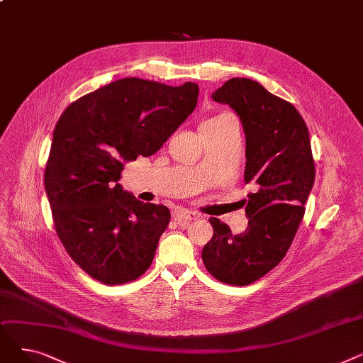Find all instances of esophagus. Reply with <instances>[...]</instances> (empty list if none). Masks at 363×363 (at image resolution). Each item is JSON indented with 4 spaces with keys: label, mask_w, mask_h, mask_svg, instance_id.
I'll return each mask as SVG.
<instances>
[{
    "label": "esophagus",
    "mask_w": 363,
    "mask_h": 363,
    "mask_svg": "<svg viewBox=\"0 0 363 363\" xmlns=\"http://www.w3.org/2000/svg\"><path fill=\"white\" fill-rule=\"evenodd\" d=\"M199 218H200L199 213H196L193 211H188V208H182V207H178L177 211L174 212V219L178 223H188V222L197 220Z\"/></svg>",
    "instance_id": "1"
}]
</instances>
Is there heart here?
<instances>
[{"label":"heart","instance_id":"1","mask_svg":"<svg viewBox=\"0 0 363 363\" xmlns=\"http://www.w3.org/2000/svg\"><path fill=\"white\" fill-rule=\"evenodd\" d=\"M226 116H230V114L228 113H222V114H218V116H215V118H211V119H207V121H218V119H222V118H226Z\"/></svg>","mask_w":363,"mask_h":363}]
</instances>
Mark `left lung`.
<instances>
[{"mask_svg": "<svg viewBox=\"0 0 363 363\" xmlns=\"http://www.w3.org/2000/svg\"><path fill=\"white\" fill-rule=\"evenodd\" d=\"M212 99L240 116L245 133L244 181L252 184L245 206L247 230L234 235L218 218L213 237L201 252L206 269L218 281L247 285L287 255L315 182L309 130L296 107L259 82L233 78Z\"/></svg>", "mask_w": 363, "mask_h": 363, "instance_id": "obj_1", "label": "left lung"}]
</instances>
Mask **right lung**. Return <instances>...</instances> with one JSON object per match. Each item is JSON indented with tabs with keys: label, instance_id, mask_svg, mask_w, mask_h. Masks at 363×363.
<instances>
[{
	"label": "right lung",
	"instance_id": "right-lung-1",
	"mask_svg": "<svg viewBox=\"0 0 363 363\" xmlns=\"http://www.w3.org/2000/svg\"><path fill=\"white\" fill-rule=\"evenodd\" d=\"M199 85L123 78L73 101L52 133L44 184L55 233L72 260L107 285L140 278L170 220L118 181L126 162L148 157L193 113Z\"/></svg>",
	"mask_w": 363,
	"mask_h": 363
}]
</instances>
